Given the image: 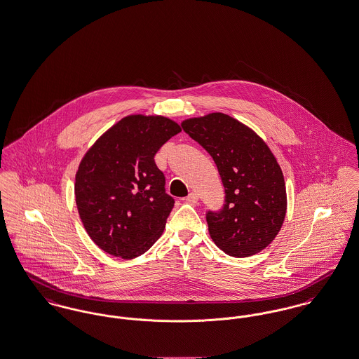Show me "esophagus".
<instances>
[{
	"label": "esophagus",
	"instance_id": "obj_1",
	"mask_svg": "<svg viewBox=\"0 0 359 359\" xmlns=\"http://www.w3.org/2000/svg\"><path fill=\"white\" fill-rule=\"evenodd\" d=\"M198 201H199V196H198V194H196V192H191V194L188 195L187 198H186V202H187V203H191V205L196 203Z\"/></svg>",
	"mask_w": 359,
	"mask_h": 359
}]
</instances>
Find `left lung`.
<instances>
[{
  "mask_svg": "<svg viewBox=\"0 0 359 359\" xmlns=\"http://www.w3.org/2000/svg\"><path fill=\"white\" fill-rule=\"evenodd\" d=\"M182 126L211 154L222 179L223 208L205 215L210 237L229 256L259 253L287 214L285 182L272 151L253 129L223 113L188 118Z\"/></svg>",
  "mask_w": 359,
  "mask_h": 359,
  "instance_id": "1",
  "label": "left lung"
}]
</instances>
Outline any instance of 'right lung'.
<instances>
[{
    "label": "right lung",
    "mask_w": 359,
    "mask_h": 359,
    "mask_svg": "<svg viewBox=\"0 0 359 359\" xmlns=\"http://www.w3.org/2000/svg\"><path fill=\"white\" fill-rule=\"evenodd\" d=\"M182 132L163 116L132 114L86 152L75 175V202L88 237L103 252L132 259L151 249L175 205L154 154Z\"/></svg>",
    "instance_id": "obj_1"
}]
</instances>
